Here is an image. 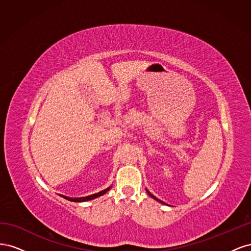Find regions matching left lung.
I'll list each match as a JSON object with an SVG mask.
<instances>
[{
    "instance_id": "left-lung-1",
    "label": "left lung",
    "mask_w": 251,
    "mask_h": 251,
    "mask_svg": "<svg viewBox=\"0 0 251 251\" xmlns=\"http://www.w3.org/2000/svg\"><path fill=\"white\" fill-rule=\"evenodd\" d=\"M147 193H148V194H149V195H150V196H151V198H153V199H155V200H156V201H158V202H160V203H162V204H165V203H164V202H163V201H161V200H159V199H158V198H156V197H155V196H154V195H153V194H151V193H150V192H149V191H148V189H147Z\"/></svg>"
}]
</instances>
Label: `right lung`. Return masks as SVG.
I'll return each mask as SVG.
<instances>
[{"label":"right lung","mask_w":251,"mask_h":251,"mask_svg":"<svg viewBox=\"0 0 251 251\" xmlns=\"http://www.w3.org/2000/svg\"><path fill=\"white\" fill-rule=\"evenodd\" d=\"M110 188H111V186H109L108 188H105V189H103V191L97 193V194H93V195H90V196H87V197H79V198H70V197H67V196H64V195H59V196L63 197V198H65L66 200H69V201H72V202H86V201L96 199V198H98V197L104 195L105 193L109 191Z\"/></svg>","instance_id":"obj_1"}]
</instances>
